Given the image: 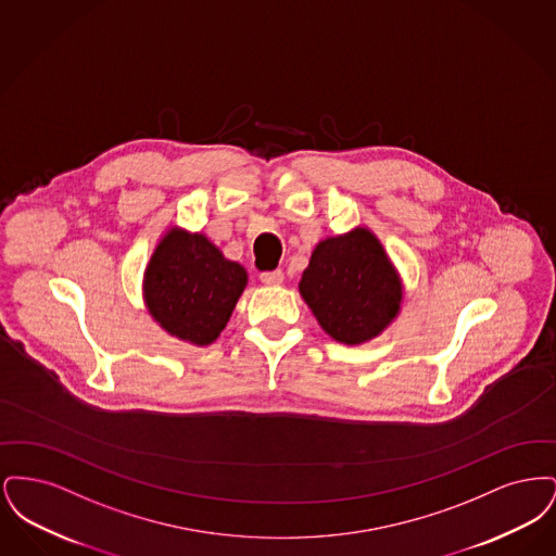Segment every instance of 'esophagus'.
Segmentation results:
<instances>
[{
	"label": "esophagus",
	"mask_w": 556,
	"mask_h": 556,
	"mask_svg": "<svg viewBox=\"0 0 556 556\" xmlns=\"http://www.w3.org/2000/svg\"><path fill=\"white\" fill-rule=\"evenodd\" d=\"M261 281L266 286H281L283 283V270H279V268L265 270V273H261Z\"/></svg>",
	"instance_id": "obj_1"
}]
</instances>
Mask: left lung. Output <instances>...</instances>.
<instances>
[{
	"instance_id": "8db88e82",
	"label": "left lung",
	"mask_w": 556,
	"mask_h": 556,
	"mask_svg": "<svg viewBox=\"0 0 556 556\" xmlns=\"http://www.w3.org/2000/svg\"><path fill=\"white\" fill-rule=\"evenodd\" d=\"M323 331L358 345L383 333L400 313L402 279L367 227L320 239L298 283Z\"/></svg>"
}]
</instances>
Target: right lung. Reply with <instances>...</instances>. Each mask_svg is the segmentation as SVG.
I'll return each instance as SVG.
<instances>
[{
	"instance_id": "add662e5",
	"label": "right lung",
	"mask_w": 556,
	"mask_h": 556,
	"mask_svg": "<svg viewBox=\"0 0 556 556\" xmlns=\"http://www.w3.org/2000/svg\"><path fill=\"white\" fill-rule=\"evenodd\" d=\"M248 286L245 268L223 256L204 233L170 227L146 266L143 302L177 340L211 345Z\"/></svg>"
}]
</instances>
